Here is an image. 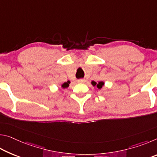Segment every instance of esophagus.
Returning <instances> with one entry per match:
<instances>
[{
    "instance_id": "34e87169",
    "label": "esophagus",
    "mask_w": 157,
    "mask_h": 157,
    "mask_svg": "<svg viewBox=\"0 0 157 157\" xmlns=\"http://www.w3.org/2000/svg\"><path fill=\"white\" fill-rule=\"evenodd\" d=\"M78 82H79V83H84V82H85V79H78Z\"/></svg>"
}]
</instances>
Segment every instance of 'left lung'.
<instances>
[{
	"label": "left lung",
	"instance_id": "left-lung-1",
	"mask_svg": "<svg viewBox=\"0 0 157 157\" xmlns=\"http://www.w3.org/2000/svg\"><path fill=\"white\" fill-rule=\"evenodd\" d=\"M91 84L94 86H96L98 89H101L102 88V86L105 85V82L103 81H100L98 82V83H97V82H95V81H92Z\"/></svg>",
	"mask_w": 157,
	"mask_h": 157
}]
</instances>
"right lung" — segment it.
<instances>
[{"mask_svg": "<svg viewBox=\"0 0 157 157\" xmlns=\"http://www.w3.org/2000/svg\"><path fill=\"white\" fill-rule=\"evenodd\" d=\"M70 83H71V82L69 81V80H68L67 82H64V83L62 84V88H63V89L68 88V87L69 86V84H70Z\"/></svg>", "mask_w": 157, "mask_h": 157, "instance_id": "add662e5", "label": "right lung"}]
</instances>
